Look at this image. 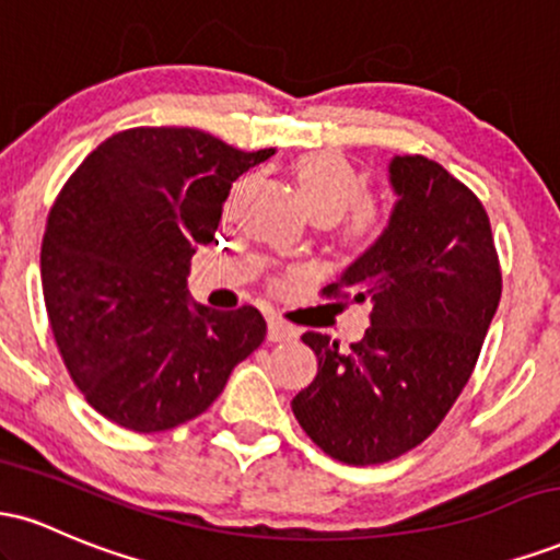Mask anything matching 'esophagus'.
Segmentation results:
<instances>
[{"label": "esophagus", "instance_id": "1", "mask_svg": "<svg viewBox=\"0 0 560 560\" xmlns=\"http://www.w3.org/2000/svg\"><path fill=\"white\" fill-rule=\"evenodd\" d=\"M294 337H298V329H292L287 320L276 316L268 318V339H271V342H287V339H294Z\"/></svg>", "mask_w": 560, "mask_h": 560}]
</instances>
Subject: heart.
<instances>
[{"label":"heart","mask_w":560,"mask_h":560,"mask_svg":"<svg viewBox=\"0 0 560 560\" xmlns=\"http://www.w3.org/2000/svg\"><path fill=\"white\" fill-rule=\"evenodd\" d=\"M294 182L302 202L318 221L342 223V240L350 247L369 249L387 234V210L365 195V176L342 152L316 150L302 155L294 163Z\"/></svg>","instance_id":"heart-1"}]
</instances>
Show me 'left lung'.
I'll return each mask as SVG.
<instances>
[{
	"label": "left lung",
	"instance_id": "left-lung-1",
	"mask_svg": "<svg viewBox=\"0 0 560 560\" xmlns=\"http://www.w3.org/2000/svg\"><path fill=\"white\" fill-rule=\"evenodd\" d=\"M387 234L324 287L326 300L369 302L371 326L342 350L305 331L318 374L292 400L316 445L347 466L400 458L440 427L477 365L503 292L485 205L423 155L395 158Z\"/></svg>",
	"mask_w": 560,
	"mask_h": 560
}]
</instances>
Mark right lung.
Segmentation results:
<instances>
[{"label":"right lung","instance_id":"right-lung-1","mask_svg":"<svg viewBox=\"0 0 560 560\" xmlns=\"http://www.w3.org/2000/svg\"><path fill=\"white\" fill-rule=\"evenodd\" d=\"M273 152L139 126L102 141L62 186L42 242L44 305L96 413L139 434L197 419L266 339L258 307L189 305L186 276L231 184Z\"/></svg>","mask_w":560,"mask_h":560}]
</instances>
